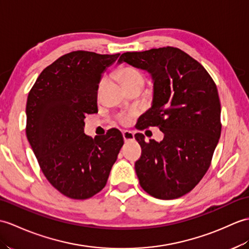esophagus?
Masks as SVG:
<instances>
[{"instance_id": "34e87169", "label": "esophagus", "mask_w": 249, "mask_h": 249, "mask_svg": "<svg viewBox=\"0 0 249 249\" xmlns=\"http://www.w3.org/2000/svg\"><path fill=\"white\" fill-rule=\"evenodd\" d=\"M123 138L125 142H129V141H134L135 140V135L134 132L130 130H123Z\"/></svg>"}]
</instances>
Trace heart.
Instances as JSON below:
<instances>
[{"instance_id":"1","label":"heart","mask_w":249,"mask_h":249,"mask_svg":"<svg viewBox=\"0 0 249 249\" xmlns=\"http://www.w3.org/2000/svg\"><path fill=\"white\" fill-rule=\"evenodd\" d=\"M118 77L122 80L125 86L135 82L144 83V75L140 71L137 70V69L131 68V67H125L121 69V70H119ZM103 84H104L103 82L100 84V90L103 87ZM129 120H130V114H126L124 117H122V119H121V121H122L123 123H127Z\"/></svg>"}]
</instances>
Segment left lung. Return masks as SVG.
I'll return each mask as SVG.
<instances>
[{
  "label": "left lung",
  "instance_id": "obj_1",
  "mask_svg": "<svg viewBox=\"0 0 249 249\" xmlns=\"http://www.w3.org/2000/svg\"><path fill=\"white\" fill-rule=\"evenodd\" d=\"M118 62L151 74L153 104L138 128L157 126L164 134L160 142L135 135L142 148L135 163L140 186L156 198L180 197L206 174L221 137L216 85L198 61L172 46L126 52Z\"/></svg>",
  "mask_w": 249,
  "mask_h": 249
}]
</instances>
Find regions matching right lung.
Here are the masks:
<instances>
[{"mask_svg": "<svg viewBox=\"0 0 249 249\" xmlns=\"http://www.w3.org/2000/svg\"><path fill=\"white\" fill-rule=\"evenodd\" d=\"M120 54L75 51L40 73L27 96L26 137L50 183L73 199H87L106 186L123 135L109 129L94 139L84 132L86 114L97 112L103 73Z\"/></svg>", "mask_w": 249, "mask_h": 249, "instance_id": "1", "label": "right lung"}]
</instances>
